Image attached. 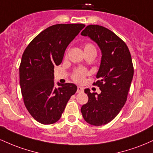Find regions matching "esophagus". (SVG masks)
<instances>
[{
  "label": "esophagus",
  "mask_w": 153,
  "mask_h": 153,
  "mask_svg": "<svg viewBox=\"0 0 153 153\" xmlns=\"http://www.w3.org/2000/svg\"><path fill=\"white\" fill-rule=\"evenodd\" d=\"M83 91V88L80 86H78V88H77V93H82Z\"/></svg>",
  "instance_id": "esophagus-1"
}]
</instances>
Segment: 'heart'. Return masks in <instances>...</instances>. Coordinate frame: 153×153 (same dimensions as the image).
<instances>
[{"label": "heart", "mask_w": 153, "mask_h": 153, "mask_svg": "<svg viewBox=\"0 0 153 153\" xmlns=\"http://www.w3.org/2000/svg\"><path fill=\"white\" fill-rule=\"evenodd\" d=\"M84 50H85V52L86 53V52H91V51H96V48H95L94 45H92V44L85 43L84 45ZM85 76H86V72L84 71V70L78 68V69H76L73 72V75H72V78H73V80L75 82L81 83L85 80Z\"/></svg>", "instance_id": "heart-1"}]
</instances>
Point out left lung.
Listing matches in <instances>:
<instances>
[{"instance_id":"left-lung-1","label":"left lung","mask_w":153,"mask_h":153,"mask_svg":"<svg viewBox=\"0 0 153 153\" xmlns=\"http://www.w3.org/2000/svg\"><path fill=\"white\" fill-rule=\"evenodd\" d=\"M97 43L101 50V65L93 83L101 93L85 89L88 101L82 105L81 113L91 125L108 124L117 117L127 101L134 75L130 52L125 42L113 31L99 25H88L81 32Z\"/></svg>"}]
</instances>
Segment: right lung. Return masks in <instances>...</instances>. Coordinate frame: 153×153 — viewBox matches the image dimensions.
Returning <instances> with one entry per match:
<instances>
[{"label": "right lung", "mask_w": 153, "mask_h": 153, "mask_svg": "<svg viewBox=\"0 0 153 153\" xmlns=\"http://www.w3.org/2000/svg\"><path fill=\"white\" fill-rule=\"evenodd\" d=\"M84 27L82 24L51 26L33 39L23 53L19 66L23 99L31 117L41 124L57 122L76 92L73 83L54 86V68L62 62L67 47Z\"/></svg>", "instance_id": "add662e5"}]
</instances>
